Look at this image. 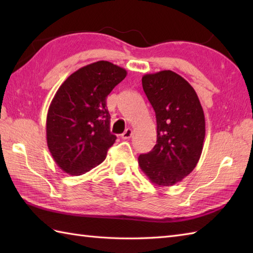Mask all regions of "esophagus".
I'll return each instance as SVG.
<instances>
[{
	"mask_svg": "<svg viewBox=\"0 0 253 253\" xmlns=\"http://www.w3.org/2000/svg\"><path fill=\"white\" fill-rule=\"evenodd\" d=\"M131 136H132V129H130V128H127V129L122 133L123 139H129Z\"/></svg>",
	"mask_w": 253,
	"mask_h": 253,
	"instance_id": "esophagus-1",
	"label": "esophagus"
}]
</instances>
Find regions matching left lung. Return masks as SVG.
<instances>
[{
    "mask_svg": "<svg viewBox=\"0 0 253 253\" xmlns=\"http://www.w3.org/2000/svg\"><path fill=\"white\" fill-rule=\"evenodd\" d=\"M142 88L155 112L157 144L139 166L153 184L171 186L196 168L206 136L202 106L189 83L171 71L148 74Z\"/></svg>",
    "mask_w": 253,
    "mask_h": 253,
    "instance_id": "obj_1",
    "label": "left lung"
}]
</instances>
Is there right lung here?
Masks as SVG:
<instances>
[{
  "label": "right lung",
  "mask_w": 253,
  "mask_h": 253,
  "mask_svg": "<svg viewBox=\"0 0 253 253\" xmlns=\"http://www.w3.org/2000/svg\"><path fill=\"white\" fill-rule=\"evenodd\" d=\"M126 75L124 68L99 61L78 69L58 88L47 112L46 141L67 174L78 176L95 168L115 142L106 98Z\"/></svg>",
  "instance_id": "1"
}]
</instances>
